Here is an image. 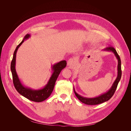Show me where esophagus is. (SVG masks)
Masks as SVG:
<instances>
[{
	"mask_svg": "<svg viewBox=\"0 0 131 131\" xmlns=\"http://www.w3.org/2000/svg\"><path fill=\"white\" fill-rule=\"evenodd\" d=\"M75 62H76V61L74 58H70L67 62V65L70 67H73L75 64Z\"/></svg>",
	"mask_w": 131,
	"mask_h": 131,
	"instance_id": "esophagus-1",
	"label": "esophagus"
}]
</instances>
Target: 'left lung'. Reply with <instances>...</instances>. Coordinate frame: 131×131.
<instances>
[{"instance_id": "1", "label": "left lung", "mask_w": 131, "mask_h": 131, "mask_svg": "<svg viewBox=\"0 0 131 131\" xmlns=\"http://www.w3.org/2000/svg\"><path fill=\"white\" fill-rule=\"evenodd\" d=\"M102 51H106V52H113L115 56L116 57V59H117V77L115 79V80L114 81V83L113 84L112 87H111L110 89L108 91H106V92L103 93L100 96L93 97V98H88V97H85L81 96V95L79 94L76 92V91L75 90V89L73 87V89L74 93L75 94V96H77V97L80 100L82 103L86 104L88 105H97L102 103L108 101L113 96V94H114L116 90L117 85L119 82L121 78V74H122V72H121V59L118 56V54H117L116 51L115 50L114 47H106V48L104 49Z\"/></svg>"}]
</instances>
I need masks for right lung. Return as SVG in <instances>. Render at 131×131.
I'll use <instances>...</instances> for the list:
<instances>
[{
  "label": "right lung",
  "instance_id": "obj_1",
  "mask_svg": "<svg viewBox=\"0 0 131 131\" xmlns=\"http://www.w3.org/2000/svg\"><path fill=\"white\" fill-rule=\"evenodd\" d=\"M30 37V34H27L21 43L16 48L14 53L13 60L11 63V70L12 75H13L14 85L17 92L23 97L31 101L41 102L46 100L52 93L55 82L56 81L58 75L61 71L66 67L67 62L65 60L61 61L51 66L52 73L51 74L48 82L43 88L35 90L25 86L21 81L20 79H19L16 70V58L17 51L19 46L22 44L23 42L28 40Z\"/></svg>",
  "mask_w": 131,
  "mask_h": 131
}]
</instances>
